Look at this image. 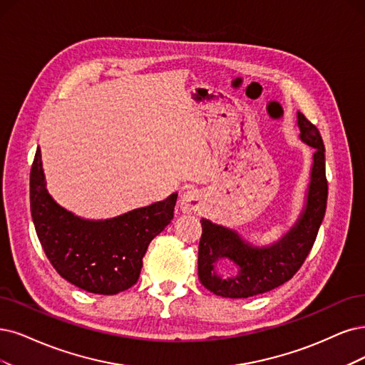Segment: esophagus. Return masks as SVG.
Wrapping results in <instances>:
<instances>
[{"instance_id": "obj_1", "label": "esophagus", "mask_w": 365, "mask_h": 365, "mask_svg": "<svg viewBox=\"0 0 365 365\" xmlns=\"http://www.w3.org/2000/svg\"><path fill=\"white\" fill-rule=\"evenodd\" d=\"M205 201V195L198 190H186L180 197V209L185 213H191L200 210Z\"/></svg>"}]
</instances>
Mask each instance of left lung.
Segmentation results:
<instances>
[{
	"label": "left lung",
	"mask_w": 365,
	"mask_h": 365,
	"mask_svg": "<svg viewBox=\"0 0 365 365\" xmlns=\"http://www.w3.org/2000/svg\"><path fill=\"white\" fill-rule=\"evenodd\" d=\"M299 138L314 148L305 203L298 220L278 240L269 245H254L233 228L201 218L198 245V278L207 290L222 298H250L279 287L302 266L313 248L320 224L325 217L328 182L325 174V145L317 128L298 111ZM220 259L232 261L235 276L222 277L216 271Z\"/></svg>",
	"instance_id": "1"
}]
</instances>
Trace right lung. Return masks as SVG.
<instances>
[{
  "instance_id": "right-lung-1",
  "label": "right lung",
  "mask_w": 365,
  "mask_h": 365,
  "mask_svg": "<svg viewBox=\"0 0 365 365\" xmlns=\"http://www.w3.org/2000/svg\"><path fill=\"white\" fill-rule=\"evenodd\" d=\"M178 192L108 220L81 218L46 190L37 148L30 174V205L37 237L56 271L73 286L117 294L138 281L152 239L171 222Z\"/></svg>"
}]
</instances>
